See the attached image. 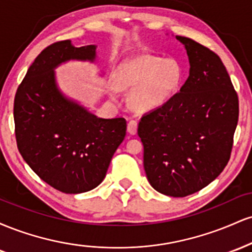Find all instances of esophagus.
Instances as JSON below:
<instances>
[{
	"mask_svg": "<svg viewBox=\"0 0 252 252\" xmlns=\"http://www.w3.org/2000/svg\"><path fill=\"white\" fill-rule=\"evenodd\" d=\"M126 130L130 135H135L137 132V121L130 120L128 122V126H126Z\"/></svg>",
	"mask_w": 252,
	"mask_h": 252,
	"instance_id": "obj_1",
	"label": "esophagus"
}]
</instances>
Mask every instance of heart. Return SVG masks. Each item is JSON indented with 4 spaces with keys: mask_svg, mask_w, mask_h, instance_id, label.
<instances>
[{
    "mask_svg": "<svg viewBox=\"0 0 252 252\" xmlns=\"http://www.w3.org/2000/svg\"><path fill=\"white\" fill-rule=\"evenodd\" d=\"M185 71L174 58L141 54L118 66L115 77L121 90H132V106L138 110H153L164 105L180 92Z\"/></svg>",
    "mask_w": 252,
    "mask_h": 252,
    "instance_id": "b5f03b06",
    "label": "heart"
}]
</instances>
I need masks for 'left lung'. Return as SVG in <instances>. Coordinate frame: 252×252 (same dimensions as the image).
Masks as SVG:
<instances>
[{"mask_svg": "<svg viewBox=\"0 0 252 252\" xmlns=\"http://www.w3.org/2000/svg\"><path fill=\"white\" fill-rule=\"evenodd\" d=\"M189 59V76L176 96L143 115L137 134L152 187L182 198L222 172L231 156L239 104L224 63L213 51L176 35Z\"/></svg>", "mask_w": 252, "mask_h": 252, "instance_id": "left-lung-1", "label": "left lung"}]
</instances>
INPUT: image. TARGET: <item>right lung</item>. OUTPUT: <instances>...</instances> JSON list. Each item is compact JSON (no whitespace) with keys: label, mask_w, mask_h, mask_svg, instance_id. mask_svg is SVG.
I'll return each mask as SVG.
<instances>
[{"label":"right lung","mask_w":252,"mask_h":252,"mask_svg":"<svg viewBox=\"0 0 252 252\" xmlns=\"http://www.w3.org/2000/svg\"><path fill=\"white\" fill-rule=\"evenodd\" d=\"M94 58V45L74 47L70 40L52 43L30 66L14 99L20 154L41 180L66 194L97 187L126 136L124 118L94 116L57 86L58 65Z\"/></svg>","instance_id":"obj_1"}]
</instances>
